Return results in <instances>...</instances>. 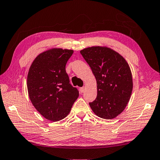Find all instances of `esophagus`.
<instances>
[{"instance_id": "34e87169", "label": "esophagus", "mask_w": 160, "mask_h": 160, "mask_svg": "<svg viewBox=\"0 0 160 160\" xmlns=\"http://www.w3.org/2000/svg\"><path fill=\"white\" fill-rule=\"evenodd\" d=\"M79 91H80V92L83 93L84 91H85V87H81V88H80Z\"/></svg>"}]
</instances>
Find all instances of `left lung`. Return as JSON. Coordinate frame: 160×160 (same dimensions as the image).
<instances>
[{"label":"left lung","instance_id":"8db88e82","mask_svg":"<svg viewBox=\"0 0 160 160\" xmlns=\"http://www.w3.org/2000/svg\"><path fill=\"white\" fill-rule=\"evenodd\" d=\"M80 53L97 81V98L89 103L90 108L102 118H114L125 109L131 97L133 83L128 63L107 47H88Z\"/></svg>","mask_w":160,"mask_h":160}]
</instances>
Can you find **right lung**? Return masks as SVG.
<instances>
[{"label":"right lung","instance_id":"right-lung-1","mask_svg":"<svg viewBox=\"0 0 160 160\" xmlns=\"http://www.w3.org/2000/svg\"><path fill=\"white\" fill-rule=\"evenodd\" d=\"M73 50L53 49L36 57L29 69L27 88L33 106L52 121L67 116L79 97L70 83L65 65Z\"/></svg>","mask_w":160,"mask_h":160}]
</instances>
